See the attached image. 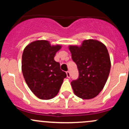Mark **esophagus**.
<instances>
[{
    "instance_id": "1",
    "label": "esophagus",
    "mask_w": 129,
    "mask_h": 129,
    "mask_svg": "<svg viewBox=\"0 0 129 129\" xmlns=\"http://www.w3.org/2000/svg\"><path fill=\"white\" fill-rule=\"evenodd\" d=\"M66 74H67V77H68V78L71 77V74H70L69 71H67V72H66Z\"/></svg>"
}]
</instances>
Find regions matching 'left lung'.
Returning a JSON list of instances; mask_svg holds the SVG:
<instances>
[{"label": "left lung", "instance_id": "8db88e82", "mask_svg": "<svg viewBox=\"0 0 129 129\" xmlns=\"http://www.w3.org/2000/svg\"><path fill=\"white\" fill-rule=\"evenodd\" d=\"M72 58L79 76L71 85L74 93L82 99H91L102 91L109 77L111 63L106 46L99 40L89 39L81 45H70Z\"/></svg>", "mask_w": 129, "mask_h": 129}]
</instances>
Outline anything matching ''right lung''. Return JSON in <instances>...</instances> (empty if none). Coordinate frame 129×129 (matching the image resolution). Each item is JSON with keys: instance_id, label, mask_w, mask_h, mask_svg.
Here are the masks:
<instances>
[{"instance_id": "add662e5", "label": "right lung", "mask_w": 129, "mask_h": 129, "mask_svg": "<svg viewBox=\"0 0 129 129\" xmlns=\"http://www.w3.org/2000/svg\"><path fill=\"white\" fill-rule=\"evenodd\" d=\"M51 45L48 40H36L24 49L22 57V71L27 85L34 94L42 100L54 98L59 92L66 73L54 60L61 49Z\"/></svg>"}]
</instances>
